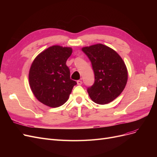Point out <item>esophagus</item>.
<instances>
[{"mask_svg":"<svg viewBox=\"0 0 157 157\" xmlns=\"http://www.w3.org/2000/svg\"><path fill=\"white\" fill-rule=\"evenodd\" d=\"M77 84L78 85H81L82 84V80H77Z\"/></svg>","mask_w":157,"mask_h":157,"instance_id":"esophagus-1","label":"esophagus"}]
</instances>
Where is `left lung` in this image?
<instances>
[{
  "label": "left lung",
  "mask_w": 157,
  "mask_h": 157,
  "mask_svg": "<svg viewBox=\"0 0 157 157\" xmlns=\"http://www.w3.org/2000/svg\"><path fill=\"white\" fill-rule=\"evenodd\" d=\"M92 65L95 81L87 92L98 104H107L116 99L124 90L128 71L121 57L109 47L97 44L82 48Z\"/></svg>",
  "instance_id": "8db88e82"
}]
</instances>
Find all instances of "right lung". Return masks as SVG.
<instances>
[{"label":"right lung","instance_id":"1","mask_svg":"<svg viewBox=\"0 0 157 157\" xmlns=\"http://www.w3.org/2000/svg\"><path fill=\"white\" fill-rule=\"evenodd\" d=\"M69 47L52 46L38 55L29 73L31 89L40 102L50 107L62 105L75 85L66 61L72 54Z\"/></svg>","mask_w":157,"mask_h":157}]
</instances>
